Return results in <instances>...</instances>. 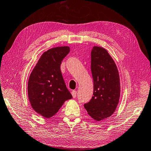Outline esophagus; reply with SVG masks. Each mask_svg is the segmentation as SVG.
<instances>
[{
    "label": "esophagus",
    "mask_w": 151,
    "mask_h": 151,
    "mask_svg": "<svg viewBox=\"0 0 151 151\" xmlns=\"http://www.w3.org/2000/svg\"><path fill=\"white\" fill-rule=\"evenodd\" d=\"M71 94H72V96L73 98H76V91H73L71 92Z\"/></svg>",
    "instance_id": "obj_1"
}]
</instances>
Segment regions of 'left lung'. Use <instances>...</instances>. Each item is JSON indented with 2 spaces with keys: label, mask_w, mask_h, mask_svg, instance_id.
<instances>
[{
  "label": "left lung",
  "mask_w": 151,
  "mask_h": 151,
  "mask_svg": "<svg viewBox=\"0 0 151 151\" xmlns=\"http://www.w3.org/2000/svg\"><path fill=\"white\" fill-rule=\"evenodd\" d=\"M91 70L93 96L84 106L88 114L99 121L111 116L116 109L121 92L119 75L108 51L99 47L91 50Z\"/></svg>",
  "instance_id": "8db88e82"
}]
</instances>
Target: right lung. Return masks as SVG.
<instances>
[{"label": "right lung", "mask_w": 151, "mask_h": 151, "mask_svg": "<svg viewBox=\"0 0 151 151\" xmlns=\"http://www.w3.org/2000/svg\"><path fill=\"white\" fill-rule=\"evenodd\" d=\"M69 51V47H60L45 52L28 80V94L32 107L45 118L52 117L64 102L73 97L60 70L62 61Z\"/></svg>", "instance_id": "1"}]
</instances>
